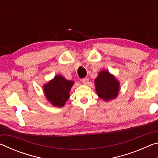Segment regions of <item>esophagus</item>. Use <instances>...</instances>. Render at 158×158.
Masks as SVG:
<instances>
[{"instance_id": "obj_1", "label": "esophagus", "mask_w": 158, "mask_h": 158, "mask_svg": "<svg viewBox=\"0 0 158 158\" xmlns=\"http://www.w3.org/2000/svg\"><path fill=\"white\" fill-rule=\"evenodd\" d=\"M81 81L84 84H89V79L88 78H84L81 79Z\"/></svg>"}]
</instances>
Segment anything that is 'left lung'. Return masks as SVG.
<instances>
[{
	"label": "left lung",
	"instance_id": "8db88e82",
	"mask_svg": "<svg viewBox=\"0 0 158 158\" xmlns=\"http://www.w3.org/2000/svg\"><path fill=\"white\" fill-rule=\"evenodd\" d=\"M98 95L104 100L108 101L116 98L119 91V83L109 72L103 70L99 73L95 80Z\"/></svg>",
	"mask_w": 158,
	"mask_h": 158
}]
</instances>
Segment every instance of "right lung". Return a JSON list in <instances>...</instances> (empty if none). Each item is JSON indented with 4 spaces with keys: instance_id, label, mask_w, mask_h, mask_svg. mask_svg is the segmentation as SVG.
Returning a JSON list of instances; mask_svg holds the SVG:
<instances>
[{
    "instance_id": "add662e5",
    "label": "right lung",
    "mask_w": 158,
    "mask_h": 158,
    "mask_svg": "<svg viewBox=\"0 0 158 158\" xmlns=\"http://www.w3.org/2000/svg\"><path fill=\"white\" fill-rule=\"evenodd\" d=\"M73 81L67 80L58 75L44 86V94L53 106L61 107L69 98V90L73 85Z\"/></svg>"
}]
</instances>
